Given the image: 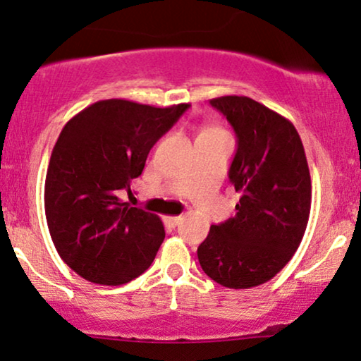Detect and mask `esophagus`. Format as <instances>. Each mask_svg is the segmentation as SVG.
<instances>
[{"label":"esophagus","mask_w":361,"mask_h":361,"mask_svg":"<svg viewBox=\"0 0 361 361\" xmlns=\"http://www.w3.org/2000/svg\"><path fill=\"white\" fill-rule=\"evenodd\" d=\"M181 220H183V215H169V217H165V222L171 225V227H176Z\"/></svg>","instance_id":"1"}]
</instances>
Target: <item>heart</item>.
Listing matches in <instances>:
<instances>
[{
    "mask_svg": "<svg viewBox=\"0 0 361 361\" xmlns=\"http://www.w3.org/2000/svg\"><path fill=\"white\" fill-rule=\"evenodd\" d=\"M204 133H222V131H219V129H207V131Z\"/></svg>",
    "mask_w": 361,
    "mask_h": 361,
    "instance_id": "1",
    "label": "heart"
}]
</instances>
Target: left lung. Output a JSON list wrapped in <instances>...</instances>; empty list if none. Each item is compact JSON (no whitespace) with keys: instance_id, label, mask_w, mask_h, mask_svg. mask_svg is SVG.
Segmentation results:
<instances>
[{"instance_id":"8db88e82","label":"left lung","mask_w":361,"mask_h":361,"mask_svg":"<svg viewBox=\"0 0 361 361\" xmlns=\"http://www.w3.org/2000/svg\"><path fill=\"white\" fill-rule=\"evenodd\" d=\"M211 105L233 126L238 147L228 178L240 195L235 217L212 225L199 245L202 271L228 288H251L276 277L303 240L311 176L292 121L243 95Z\"/></svg>"}]
</instances>
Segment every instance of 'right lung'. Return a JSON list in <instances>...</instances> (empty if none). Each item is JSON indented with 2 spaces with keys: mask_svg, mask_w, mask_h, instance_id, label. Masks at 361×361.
<instances>
[{
  "mask_svg": "<svg viewBox=\"0 0 361 361\" xmlns=\"http://www.w3.org/2000/svg\"><path fill=\"white\" fill-rule=\"evenodd\" d=\"M188 106L99 100L61 129L47 170L45 215L58 255L85 281L123 285L152 264L162 220L129 207L120 191H131L149 150Z\"/></svg>",
  "mask_w": 361,
  "mask_h": 361,
  "instance_id": "add662e5",
  "label": "right lung"
}]
</instances>
